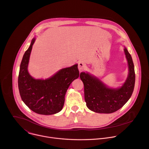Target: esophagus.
Instances as JSON below:
<instances>
[{
    "label": "esophagus",
    "mask_w": 149,
    "mask_h": 149,
    "mask_svg": "<svg viewBox=\"0 0 149 149\" xmlns=\"http://www.w3.org/2000/svg\"><path fill=\"white\" fill-rule=\"evenodd\" d=\"M78 70L79 71H84V70H86V67H87V65L85 63L82 62H79L78 63Z\"/></svg>",
    "instance_id": "obj_1"
}]
</instances>
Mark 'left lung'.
I'll list each match as a JSON object with an SVG mask.
<instances>
[{
	"instance_id": "obj_1",
	"label": "left lung",
	"mask_w": 149,
	"mask_h": 149,
	"mask_svg": "<svg viewBox=\"0 0 149 149\" xmlns=\"http://www.w3.org/2000/svg\"><path fill=\"white\" fill-rule=\"evenodd\" d=\"M124 51L128 62L129 75L121 87L109 88L96 77L87 72H81L85 101L90 110L98 113H112L121 109L131 97L135 84L134 67L131 55L125 48Z\"/></svg>"
}]
</instances>
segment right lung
<instances>
[{"label": "right lung", "mask_w": 149, "mask_h": 149, "mask_svg": "<svg viewBox=\"0 0 149 149\" xmlns=\"http://www.w3.org/2000/svg\"><path fill=\"white\" fill-rule=\"evenodd\" d=\"M32 40L20 63L18 87L24 103L33 112L42 115H51L63 108L65 95L71 83L79 77L78 65L63 68L46 79H36L28 72V67L32 46Z\"/></svg>", "instance_id": "right-lung-1"}]
</instances>
